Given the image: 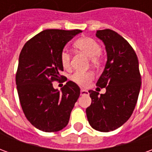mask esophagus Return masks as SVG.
Here are the masks:
<instances>
[{
    "label": "esophagus",
    "instance_id": "1",
    "mask_svg": "<svg viewBox=\"0 0 152 152\" xmlns=\"http://www.w3.org/2000/svg\"><path fill=\"white\" fill-rule=\"evenodd\" d=\"M89 92L86 89H81L80 90V95H88Z\"/></svg>",
    "mask_w": 152,
    "mask_h": 152
}]
</instances>
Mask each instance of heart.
<instances>
[{
    "instance_id": "heart-1",
    "label": "heart",
    "mask_w": 152,
    "mask_h": 152,
    "mask_svg": "<svg viewBox=\"0 0 152 152\" xmlns=\"http://www.w3.org/2000/svg\"><path fill=\"white\" fill-rule=\"evenodd\" d=\"M74 46L80 52H82L84 54H86V56L91 58V63L93 64H96L98 63L99 55H100V53L102 52V48L96 40L89 37L80 38L75 42ZM60 60H61L62 66L65 69L70 68L71 56L68 52L63 51L60 56ZM92 75L90 73L76 72L72 76V80L80 86H86L89 85L90 80H92Z\"/></svg>"
}]
</instances>
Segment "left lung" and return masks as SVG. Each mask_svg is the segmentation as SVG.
I'll return each instance as SVG.
<instances>
[{
    "mask_svg": "<svg viewBox=\"0 0 152 152\" xmlns=\"http://www.w3.org/2000/svg\"><path fill=\"white\" fill-rule=\"evenodd\" d=\"M96 37L105 45L107 60L96 86L106 93L89 90L92 99L86 115L93 129L110 132L129 119L137 103L141 88L138 60L127 40L117 32L99 30Z\"/></svg>",
    "mask_w": 152,
    "mask_h": 152,
    "instance_id": "left-lung-1",
    "label": "left lung"
}]
</instances>
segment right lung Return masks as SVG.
Segmentation results:
<instances>
[{
  "mask_svg": "<svg viewBox=\"0 0 152 152\" xmlns=\"http://www.w3.org/2000/svg\"><path fill=\"white\" fill-rule=\"evenodd\" d=\"M80 32L77 29L44 30L22 49L16 73L18 98L25 116L40 130L57 132L68 124L80 87L69 80L59 91L52 82L64 79L60 75L63 71L61 53L66 43Z\"/></svg>",
  "mask_w": 152,
  "mask_h": 152,
  "instance_id": "obj_1",
  "label": "right lung"
}]
</instances>
